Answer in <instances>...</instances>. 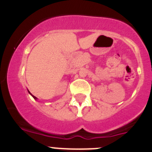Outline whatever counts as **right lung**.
Masks as SVG:
<instances>
[{
    "instance_id": "right-lung-1",
    "label": "right lung",
    "mask_w": 152,
    "mask_h": 152,
    "mask_svg": "<svg viewBox=\"0 0 152 152\" xmlns=\"http://www.w3.org/2000/svg\"><path fill=\"white\" fill-rule=\"evenodd\" d=\"M29 94H30V93H29ZM31 95H32V94H31ZM32 96H33V98H34L35 100H36V99H37V98H36V96H33V95H32Z\"/></svg>"
}]
</instances>
